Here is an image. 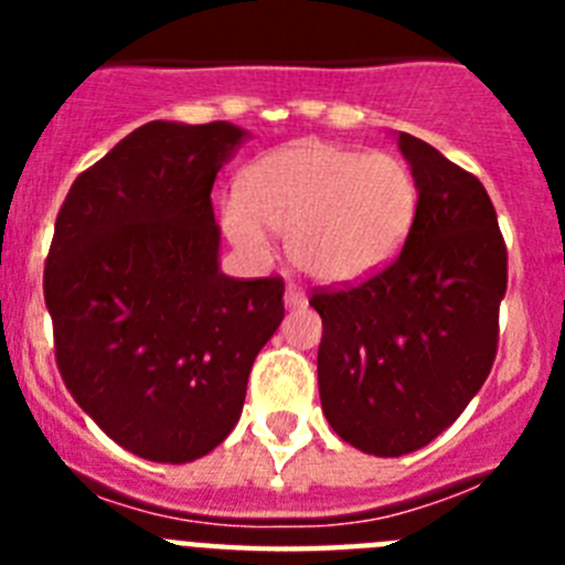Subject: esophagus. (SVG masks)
Segmentation results:
<instances>
[{"mask_svg":"<svg viewBox=\"0 0 565 565\" xmlns=\"http://www.w3.org/2000/svg\"><path fill=\"white\" fill-rule=\"evenodd\" d=\"M286 306L288 308L306 306V294H302V288L294 286V282H288V288H286Z\"/></svg>","mask_w":565,"mask_h":565,"instance_id":"esophagus-1","label":"esophagus"}]
</instances>
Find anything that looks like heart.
Wrapping results in <instances>:
<instances>
[{
    "instance_id": "1",
    "label": "heart",
    "mask_w": 565,
    "mask_h": 565,
    "mask_svg": "<svg viewBox=\"0 0 565 565\" xmlns=\"http://www.w3.org/2000/svg\"><path fill=\"white\" fill-rule=\"evenodd\" d=\"M413 172L391 152L302 141L263 154L221 206L223 234L266 259V228L288 232L294 266L326 282H351L387 266L416 221Z\"/></svg>"
}]
</instances>
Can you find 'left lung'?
<instances>
[{
    "mask_svg": "<svg viewBox=\"0 0 565 565\" xmlns=\"http://www.w3.org/2000/svg\"><path fill=\"white\" fill-rule=\"evenodd\" d=\"M418 189L404 248L356 286L311 294L322 317V413L342 441L396 458L430 444L481 391L498 353L507 243L476 174L398 132Z\"/></svg>",
    "mask_w": 565,
    "mask_h": 565,
    "instance_id": "left-lung-1",
    "label": "left lung"
}]
</instances>
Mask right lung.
<instances>
[{
	"label": "right lung",
	"instance_id": "obj_1",
	"mask_svg": "<svg viewBox=\"0 0 565 565\" xmlns=\"http://www.w3.org/2000/svg\"><path fill=\"white\" fill-rule=\"evenodd\" d=\"M243 129L149 121L78 174L44 259L70 396L124 450L158 463L234 430L252 364L282 322V277L217 268L212 186Z\"/></svg>",
	"mask_w": 565,
	"mask_h": 565
}]
</instances>
